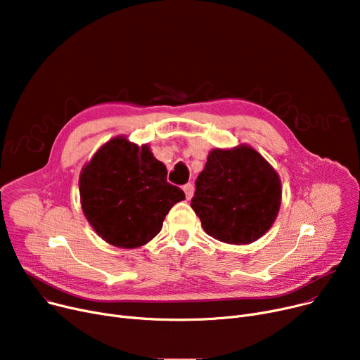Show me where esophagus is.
I'll return each instance as SVG.
<instances>
[{"instance_id":"esophagus-1","label":"esophagus","mask_w":360,"mask_h":360,"mask_svg":"<svg viewBox=\"0 0 360 360\" xmlns=\"http://www.w3.org/2000/svg\"><path fill=\"white\" fill-rule=\"evenodd\" d=\"M184 193H185V195H186V198L190 200L193 195H194V185L190 182V184H186V185H184Z\"/></svg>"}]
</instances>
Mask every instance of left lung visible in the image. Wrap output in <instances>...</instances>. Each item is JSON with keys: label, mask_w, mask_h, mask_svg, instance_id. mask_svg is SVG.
<instances>
[{"label": "left lung", "mask_w": 360, "mask_h": 360, "mask_svg": "<svg viewBox=\"0 0 360 360\" xmlns=\"http://www.w3.org/2000/svg\"><path fill=\"white\" fill-rule=\"evenodd\" d=\"M195 186L191 207L204 232L226 243L259 239L271 228L281 204L277 172L247 144L212 150Z\"/></svg>", "instance_id": "obj_1"}]
</instances>
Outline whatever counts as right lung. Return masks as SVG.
I'll return each mask as SVG.
<instances>
[{"mask_svg":"<svg viewBox=\"0 0 360 360\" xmlns=\"http://www.w3.org/2000/svg\"><path fill=\"white\" fill-rule=\"evenodd\" d=\"M166 175L147 144L139 147L122 136L109 140L80 174L82 209L91 228L118 248L153 239L169 210L185 198Z\"/></svg>","mask_w":360,"mask_h":360,"instance_id":"obj_1","label":"right lung"}]
</instances>
